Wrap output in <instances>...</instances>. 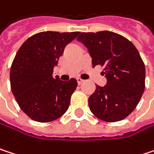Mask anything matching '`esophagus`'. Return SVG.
Segmentation results:
<instances>
[{
  "label": "esophagus",
  "instance_id": "34e87169",
  "mask_svg": "<svg viewBox=\"0 0 154 154\" xmlns=\"http://www.w3.org/2000/svg\"><path fill=\"white\" fill-rule=\"evenodd\" d=\"M77 84H78V85H81V84L84 82V80H83V79H81V78H79V77H77Z\"/></svg>",
  "mask_w": 154,
  "mask_h": 154
}]
</instances>
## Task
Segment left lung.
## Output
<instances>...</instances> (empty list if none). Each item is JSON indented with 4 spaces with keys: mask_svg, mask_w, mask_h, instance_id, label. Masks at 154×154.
I'll list each match as a JSON object with an SVG mask.
<instances>
[{
    "mask_svg": "<svg viewBox=\"0 0 154 154\" xmlns=\"http://www.w3.org/2000/svg\"><path fill=\"white\" fill-rule=\"evenodd\" d=\"M77 40L88 50L92 67H103L106 78L105 86L96 85L89 97L91 113L109 122L126 118L145 91L146 68L138 51L126 38L109 31L82 32Z\"/></svg>",
    "mask_w": 154,
    "mask_h": 154,
    "instance_id": "1",
    "label": "left lung"
}]
</instances>
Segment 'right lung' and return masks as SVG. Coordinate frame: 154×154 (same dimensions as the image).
I'll return each mask as SVG.
<instances>
[{
    "label": "right lung",
    "mask_w": 154,
    "mask_h": 154,
    "mask_svg": "<svg viewBox=\"0 0 154 154\" xmlns=\"http://www.w3.org/2000/svg\"><path fill=\"white\" fill-rule=\"evenodd\" d=\"M79 32H43L30 37L17 51L10 69V86L20 108L36 122H48L68 110L77 80L53 77L65 47Z\"/></svg>",
    "instance_id": "obj_1"
}]
</instances>
